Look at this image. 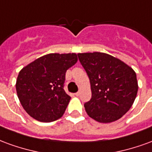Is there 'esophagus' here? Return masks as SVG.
<instances>
[{
  "label": "esophagus",
  "instance_id": "1",
  "mask_svg": "<svg viewBox=\"0 0 152 152\" xmlns=\"http://www.w3.org/2000/svg\"><path fill=\"white\" fill-rule=\"evenodd\" d=\"M75 95L76 96V97H78V96H80V92H77L75 94Z\"/></svg>",
  "mask_w": 152,
  "mask_h": 152
}]
</instances>
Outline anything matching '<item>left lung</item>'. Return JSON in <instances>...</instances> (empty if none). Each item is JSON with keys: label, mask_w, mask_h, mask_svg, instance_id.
Here are the masks:
<instances>
[{"label": "left lung", "mask_w": 152, "mask_h": 152, "mask_svg": "<svg viewBox=\"0 0 152 152\" xmlns=\"http://www.w3.org/2000/svg\"><path fill=\"white\" fill-rule=\"evenodd\" d=\"M77 55L91 86L92 98L85 103L87 114L100 123L119 120L136 99L138 86L135 72L107 53L94 52Z\"/></svg>", "instance_id": "left-lung-1"}]
</instances>
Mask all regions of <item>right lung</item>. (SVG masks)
Listing matches in <instances>:
<instances>
[{"mask_svg": "<svg viewBox=\"0 0 152 152\" xmlns=\"http://www.w3.org/2000/svg\"><path fill=\"white\" fill-rule=\"evenodd\" d=\"M77 60L75 53H49L19 72L16 91L30 116L40 122H51L62 117L71 99L63 89L66 72Z\"/></svg>", "mask_w": 152, "mask_h": 152, "instance_id": "right-lung-1", "label": "right lung"}]
</instances>
